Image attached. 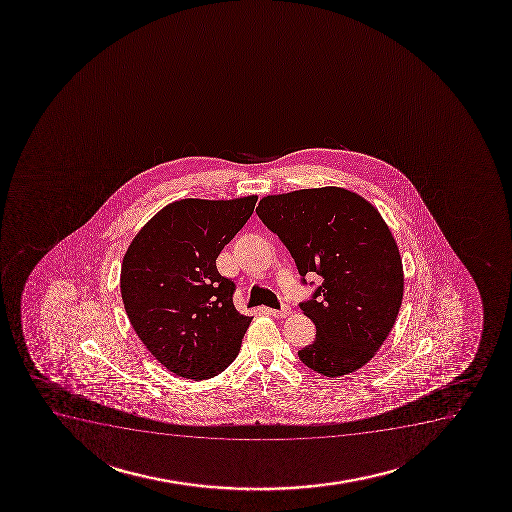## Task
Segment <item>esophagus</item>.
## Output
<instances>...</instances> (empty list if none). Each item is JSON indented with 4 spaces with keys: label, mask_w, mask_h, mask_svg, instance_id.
Masks as SVG:
<instances>
[{
    "label": "esophagus",
    "mask_w": 512,
    "mask_h": 512,
    "mask_svg": "<svg viewBox=\"0 0 512 512\" xmlns=\"http://www.w3.org/2000/svg\"><path fill=\"white\" fill-rule=\"evenodd\" d=\"M265 312L272 315V317H276V319H286L291 315V308H283V310H274V308H265Z\"/></svg>",
    "instance_id": "esophagus-1"
}]
</instances>
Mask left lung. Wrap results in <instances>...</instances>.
Returning a JSON list of instances; mask_svg holds the SVG:
<instances>
[{"label": "left lung", "mask_w": 512, "mask_h": 512, "mask_svg": "<svg viewBox=\"0 0 512 512\" xmlns=\"http://www.w3.org/2000/svg\"><path fill=\"white\" fill-rule=\"evenodd\" d=\"M257 214L301 276L324 277L300 305L317 327L300 360L331 379L365 367L392 331L404 291L403 260L377 207L346 188H303L267 195Z\"/></svg>", "instance_id": "1"}]
</instances>
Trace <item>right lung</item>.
Listing matches in <instances>:
<instances>
[{
	"label": "right lung",
	"instance_id": "obj_1",
	"mask_svg": "<svg viewBox=\"0 0 512 512\" xmlns=\"http://www.w3.org/2000/svg\"><path fill=\"white\" fill-rule=\"evenodd\" d=\"M255 202L257 195L175 200L144 224L123 257L121 298L130 324L178 377L211 379L240 353L252 317L236 310L235 284L217 272L216 259Z\"/></svg>",
	"mask_w": 512,
	"mask_h": 512
}]
</instances>
